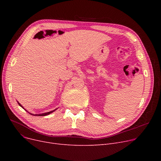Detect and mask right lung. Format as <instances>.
Wrapping results in <instances>:
<instances>
[{"instance_id":"add662e5","label":"right lung","mask_w":161,"mask_h":161,"mask_svg":"<svg viewBox=\"0 0 161 161\" xmlns=\"http://www.w3.org/2000/svg\"><path fill=\"white\" fill-rule=\"evenodd\" d=\"M18 104L21 107V108H23V107L18 103ZM24 109V108H23ZM57 109H54V110H53V111H51V112H46V113H44V114H31V115H35V116H45V115H49V114H50L51 113H52V112H53L55 110H56Z\"/></svg>"}]
</instances>
